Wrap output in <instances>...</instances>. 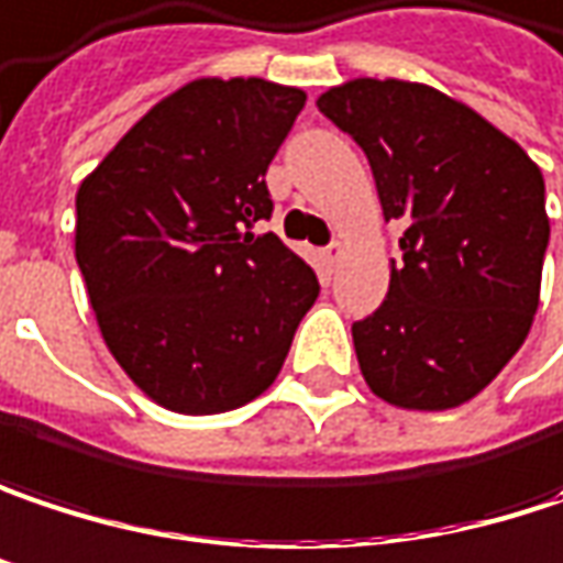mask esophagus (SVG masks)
Wrapping results in <instances>:
<instances>
[{
	"instance_id": "obj_1",
	"label": "esophagus",
	"mask_w": 563,
	"mask_h": 563,
	"mask_svg": "<svg viewBox=\"0 0 563 563\" xmlns=\"http://www.w3.org/2000/svg\"><path fill=\"white\" fill-rule=\"evenodd\" d=\"M341 254H344V244H341V241H332V244L325 247V264L334 267V264L341 261Z\"/></svg>"
}]
</instances>
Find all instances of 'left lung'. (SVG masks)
Instances as JSON below:
<instances>
[{"label": "left lung", "mask_w": 563, "mask_h": 563, "mask_svg": "<svg viewBox=\"0 0 563 563\" xmlns=\"http://www.w3.org/2000/svg\"><path fill=\"white\" fill-rule=\"evenodd\" d=\"M316 106L361 144L384 219L406 229L386 299L351 329L361 374L399 409L464 406L532 329L544 177L509 134L426 82L357 77Z\"/></svg>", "instance_id": "obj_1"}]
</instances>
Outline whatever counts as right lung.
<instances>
[{"label": "right lung", "mask_w": 563, "mask_h": 563, "mask_svg": "<svg viewBox=\"0 0 563 563\" xmlns=\"http://www.w3.org/2000/svg\"><path fill=\"white\" fill-rule=\"evenodd\" d=\"M306 92L202 77L141 115L77 189V264L144 396L216 416L277 380L319 280L274 231L267 167Z\"/></svg>", "instance_id": "add662e5"}]
</instances>
